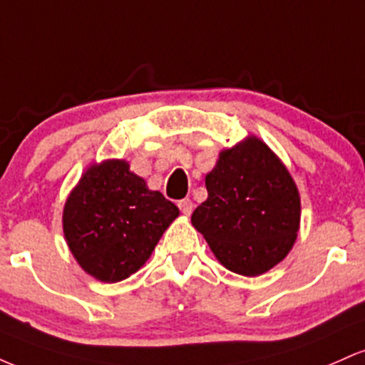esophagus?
<instances>
[{
	"mask_svg": "<svg viewBox=\"0 0 365 365\" xmlns=\"http://www.w3.org/2000/svg\"><path fill=\"white\" fill-rule=\"evenodd\" d=\"M178 207H180V211H182L185 216H190L192 211H194V204H192L190 199H182V200H180Z\"/></svg>",
	"mask_w": 365,
	"mask_h": 365,
	"instance_id": "1",
	"label": "esophagus"
}]
</instances>
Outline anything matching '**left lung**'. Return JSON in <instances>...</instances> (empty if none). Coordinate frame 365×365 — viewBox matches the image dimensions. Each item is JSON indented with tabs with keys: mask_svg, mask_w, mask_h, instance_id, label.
<instances>
[{
	"mask_svg": "<svg viewBox=\"0 0 365 365\" xmlns=\"http://www.w3.org/2000/svg\"><path fill=\"white\" fill-rule=\"evenodd\" d=\"M192 225L226 269L259 276L282 262L300 228V194L283 161L249 135L220 153Z\"/></svg>",
	"mask_w": 365,
	"mask_h": 365,
	"instance_id": "obj_1",
	"label": "left lung"
}]
</instances>
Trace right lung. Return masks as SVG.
I'll use <instances>...</instances> for the list:
<instances>
[{
    "label": "right lung",
    "instance_id": "add662e5",
    "mask_svg": "<svg viewBox=\"0 0 365 365\" xmlns=\"http://www.w3.org/2000/svg\"><path fill=\"white\" fill-rule=\"evenodd\" d=\"M178 215L125 159H104L92 163L66 197L63 235L87 274L116 283L144 266Z\"/></svg>",
    "mask_w": 365,
    "mask_h": 365
}]
</instances>
